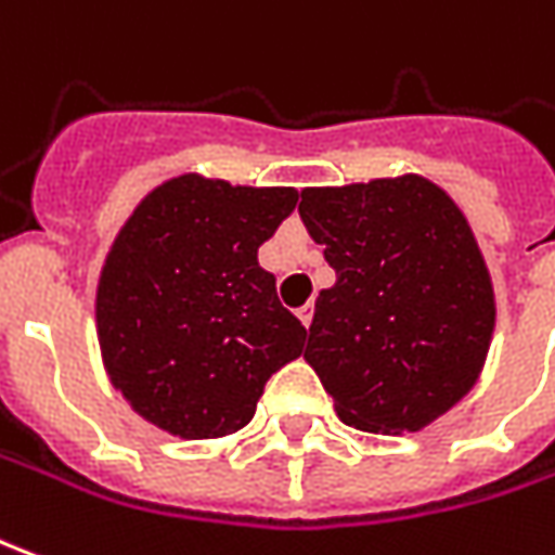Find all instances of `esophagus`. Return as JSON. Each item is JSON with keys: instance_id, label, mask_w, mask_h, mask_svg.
Segmentation results:
<instances>
[{"instance_id": "1", "label": "esophagus", "mask_w": 555, "mask_h": 555, "mask_svg": "<svg viewBox=\"0 0 555 555\" xmlns=\"http://www.w3.org/2000/svg\"><path fill=\"white\" fill-rule=\"evenodd\" d=\"M297 319L309 327V322H312V304H304V307L297 309Z\"/></svg>"}]
</instances>
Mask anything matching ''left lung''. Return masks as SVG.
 <instances>
[{
    "instance_id": "8db88e82",
    "label": "left lung",
    "mask_w": 555,
    "mask_h": 555,
    "mask_svg": "<svg viewBox=\"0 0 555 555\" xmlns=\"http://www.w3.org/2000/svg\"><path fill=\"white\" fill-rule=\"evenodd\" d=\"M297 212L337 282L304 358L361 431H422L480 379L495 292L462 209L416 172L300 191Z\"/></svg>"
}]
</instances>
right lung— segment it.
Listing matches in <instances>:
<instances>
[{"label": "right lung", "instance_id": "obj_1", "mask_svg": "<svg viewBox=\"0 0 555 555\" xmlns=\"http://www.w3.org/2000/svg\"><path fill=\"white\" fill-rule=\"evenodd\" d=\"M294 188L184 172L124 221L96 285V337L112 386L184 440L251 422L267 379L304 352L258 248L294 212Z\"/></svg>", "mask_w": 555, "mask_h": 555}]
</instances>
